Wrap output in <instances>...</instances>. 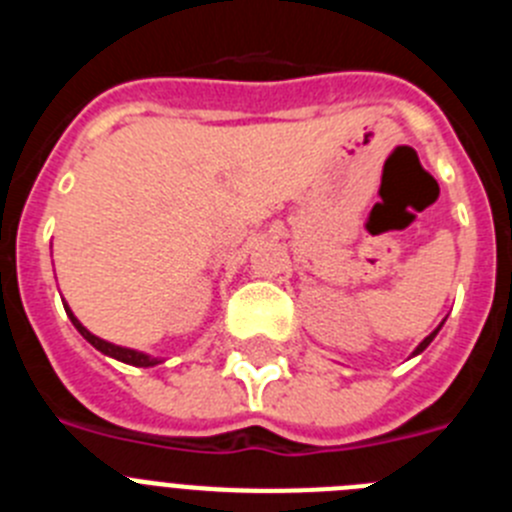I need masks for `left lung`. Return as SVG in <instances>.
Segmentation results:
<instances>
[{
    "label": "left lung",
    "instance_id": "obj_1",
    "mask_svg": "<svg viewBox=\"0 0 512 512\" xmlns=\"http://www.w3.org/2000/svg\"><path fill=\"white\" fill-rule=\"evenodd\" d=\"M438 330H441V325H438V328H436V330H433L431 336L425 338V341H423V343H420V346H418V348H415V354H420V351H423V348H425V346H428V343H431V341H433V338H436V333H438ZM415 354H413V356H415Z\"/></svg>",
    "mask_w": 512,
    "mask_h": 512
}]
</instances>
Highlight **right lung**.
I'll list each match as a JSON object with an SVG mask.
<instances>
[{"label": "right lung", "mask_w": 512, "mask_h": 512, "mask_svg": "<svg viewBox=\"0 0 512 512\" xmlns=\"http://www.w3.org/2000/svg\"><path fill=\"white\" fill-rule=\"evenodd\" d=\"M63 307H66V315H69V318H71V323L76 325V330H79L81 336L87 338V341L92 343V346L97 348V351H102V354L112 356V359H117V361H125V364H133V366H156V364H158V359H153V356H148V354H140V351H133V348H122V346H115V343H107V341H102V338H97V336H94V333H89V330L84 328V325H81L79 320L74 318V312L69 310V305H63Z\"/></svg>", "instance_id": "1"}]
</instances>
